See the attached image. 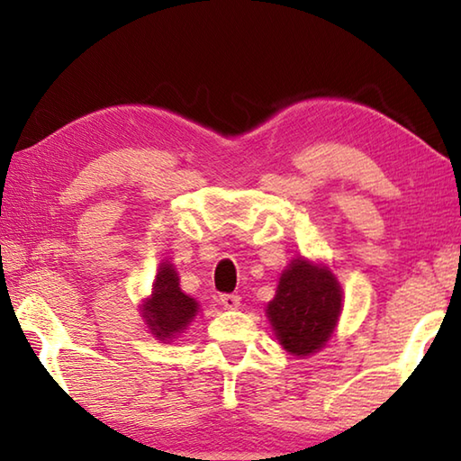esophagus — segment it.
Masks as SVG:
<instances>
[{
    "label": "esophagus",
    "mask_w": 461,
    "mask_h": 461,
    "mask_svg": "<svg viewBox=\"0 0 461 461\" xmlns=\"http://www.w3.org/2000/svg\"><path fill=\"white\" fill-rule=\"evenodd\" d=\"M240 301V295H220V303L223 309H238Z\"/></svg>",
    "instance_id": "obj_1"
}]
</instances>
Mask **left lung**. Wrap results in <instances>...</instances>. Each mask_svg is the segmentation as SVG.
Returning a JSON list of instances; mask_svg holds the SVG:
<instances>
[{
    "label": "left lung",
    "mask_w": 461,
    "mask_h": 461,
    "mask_svg": "<svg viewBox=\"0 0 461 461\" xmlns=\"http://www.w3.org/2000/svg\"><path fill=\"white\" fill-rule=\"evenodd\" d=\"M342 311V289L322 263L293 259L281 273L267 319L279 345L295 357L315 355L327 345Z\"/></svg>",
    "instance_id": "8db88e82"
}]
</instances>
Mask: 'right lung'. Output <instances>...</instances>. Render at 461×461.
<instances>
[{"label": "right lung", "instance_id": "right-lung-1", "mask_svg": "<svg viewBox=\"0 0 461 461\" xmlns=\"http://www.w3.org/2000/svg\"><path fill=\"white\" fill-rule=\"evenodd\" d=\"M198 301L182 293L178 271L170 261L160 263L152 295L142 303V319L158 340H172L184 332L198 312Z\"/></svg>", "mask_w": 461, "mask_h": 461}]
</instances>
